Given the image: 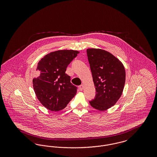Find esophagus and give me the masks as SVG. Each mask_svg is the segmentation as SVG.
Masks as SVG:
<instances>
[{"label":"esophagus","mask_w":157,"mask_h":157,"mask_svg":"<svg viewBox=\"0 0 157 157\" xmlns=\"http://www.w3.org/2000/svg\"><path fill=\"white\" fill-rule=\"evenodd\" d=\"M78 88H79V90H82L83 89V86L82 85H79V86H78Z\"/></svg>","instance_id":"1"}]
</instances>
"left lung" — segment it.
Returning <instances> with one entry per match:
<instances>
[{"mask_svg": "<svg viewBox=\"0 0 157 157\" xmlns=\"http://www.w3.org/2000/svg\"><path fill=\"white\" fill-rule=\"evenodd\" d=\"M96 95L90 101L93 108L105 111L121 97L125 82V68L111 53L99 49L86 50Z\"/></svg>", "mask_w": 157, "mask_h": 157, "instance_id": "8db88e82", "label": "left lung"}]
</instances>
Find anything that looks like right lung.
Masks as SVG:
<instances>
[{
	"label": "right lung",
	"mask_w": 157,
	"mask_h": 157,
	"mask_svg": "<svg viewBox=\"0 0 157 157\" xmlns=\"http://www.w3.org/2000/svg\"><path fill=\"white\" fill-rule=\"evenodd\" d=\"M79 53L57 51L48 53L39 62L38 75L33 79V86L37 99L47 109L62 110L76 95L77 87L71 82V77L65 71Z\"/></svg>",
	"instance_id": "obj_1"
}]
</instances>
